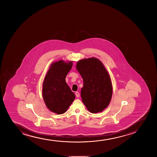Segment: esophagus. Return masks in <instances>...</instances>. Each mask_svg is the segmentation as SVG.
<instances>
[{
    "label": "esophagus",
    "mask_w": 157,
    "mask_h": 157,
    "mask_svg": "<svg viewBox=\"0 0 157 157\" xmlns=\"http://www.w3.org/2000/svg\"><path fill=\"white\" fill-rule=\"evenodd\" d=\"M75 95L77 98H78L79 97V96H80V95H79V93L78 92H75Z\"/></svg>",
    "instance_id": "obj_1"
}]
</instances>
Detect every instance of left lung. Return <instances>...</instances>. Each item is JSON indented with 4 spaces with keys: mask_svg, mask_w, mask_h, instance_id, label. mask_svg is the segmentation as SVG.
<instances>
[{
    "mask_svg": "<svg viewBox=\"0 0 157 157\" xmlns=\"http://www.w3.org/2000/svg\"><path fill=\"white\" fill-rule=\"evenodd\" d=\"M76 68L83 80L81 96L84 104L92 113L101 112L112 99L113 86L110 75L97 58L80 59Z\"/></svg>",
    "mask_w": 157,
    "mask_h": 157,
    "instance_id": "1",
    "label": "left lung"
}]
</instances>
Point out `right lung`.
I'll return each mask as SVG.
<instances>
[{"mask_svg": "<svg viewBox=\"0 0 157 157\" xmlns=\"http://www.w3.org/2000/svg\"><path fill=\"white\" fill-rule=\"evenodd\" d=\"M73 61L59 60L51 63L42 84V96L47 108L57 114L67 112L75 96L65 81Z\"/></svg>", "mask_w": 157, "mask_h": 157, "instance_id": "add662e5", "label": "right lung"}]
</instances>
